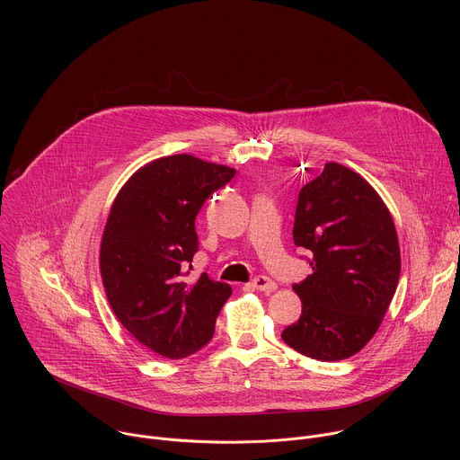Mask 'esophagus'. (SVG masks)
<instances>
[{
	"instance_id": "obj_1",
	"label": "esophagus",
	"mask_w": 460,
	"mask_h": 460,
	"mask_svg": "<svg viewBox=\"0 0 460 460\" xmlns=\"http://www.w3.org/2000/svg\"><path fill=\"white\" fill-rule=\"evenodd\" d=\"M252 288H256L258 291H264V293H273L277 289V284L270 277L260 275L252 280Z\"/></svg>"
}]
</instances>
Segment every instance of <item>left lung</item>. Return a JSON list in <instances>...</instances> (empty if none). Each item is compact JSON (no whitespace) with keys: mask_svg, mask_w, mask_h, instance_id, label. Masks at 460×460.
Segmentation results:
<instances>
[{"mask_svg":"<svg viewBox=\"0 0 460 460\" xmlns=\"http://www.w3.org/2000/svg\"><path fill=\"white\" fill-rule=\"evenodd\" d=\"M293 240L313 252V273L293 286L302 314L282 339L316 360L349 358L376 333L399 284L391 213L358 172L330 162L298 192Z\"/></svg>","mask_w":460,"mask_h":460,"instance_id":"1","label":"left lung"}]
</instances>
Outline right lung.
Segmentation results:
<instances>
[{"mask_svg": "<svg viewBox=\"0 0 460 460\" xmlns=\"http://www.w3.org/2000/svg\"><path fill=\"white\" fill-rule=\"evenodd\" d=\"M234 174L190 155L164 156L140 167L112 202L100 243L103 289L125 330L156 355L185 358L213 339L231 286L208 273L185 277L199 249L196 215Z\"/></svg>", "mask_w": 460, "mask_h": 460, "instance_id": "1", "label": "right lung"}]
</instances>
